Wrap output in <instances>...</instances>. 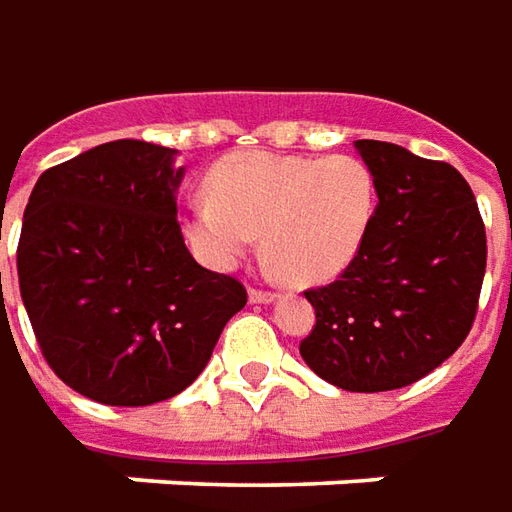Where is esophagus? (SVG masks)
Segmentation results:
<instances>
[{
    "label": "esophagus",
    "instance_id": "1",
    "mask_svg": "<svg viewBox=\"0 0 512 512\" xmlns=\"http://www.w3.org/2000/svg\"><path fill=\"white\" fill-rule=\"evenodd\" d=\"M277 300V294L274 291H263V288H249V302H255V305H269V302Z\"/></svg>",
    "mask_w": 512,
    "mask_h": 512
}]
</instances>
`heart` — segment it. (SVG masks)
I'll return each instance as SVG.
<instances>
[{
	"label": "heart",
	"instance_id": "heart-1",
	"mask_svg": "<svg viewBox=\"0 0 512 512\" xmlns=\"http://www.w3.org/2000/svg\"><path fill=\"white\" fill-rule=\"evenodd\" d=\"M204 190L184 215L198 255L229 269L260 235L271 266L308 285L328 283L356 260L378 201L373 170L353 154L235 151L212 165Z\"/></svg>",
	"mask_w": 512,
	"mask_h": 512
}]
</instances>
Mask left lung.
<instances>
[{
	"mask_svg": "<svg viewBox=\"0 0 512 512\" xmlns=\"http://www.w3.org/2000/svg\"><path fill=\"white\" fill-rule=\"evenodd\" d=\"M378 187L358 257L305 291L316 325L300 353L347 392L401 389L440 367L468 336L485 277V224L468 182L392 142L356 139Z\"/></svg>",
	"mask_w": 512,
	"mask_h": 512,
	"instance_id": "obj_1",
	"label": "left lung"
}]
</instances>
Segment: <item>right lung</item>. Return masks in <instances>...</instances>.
<instances>
[{"label":"right lung","instance_id":"add662e5","mask_svg":"<svg viewBox=\"0 0 512 512\" xmlns=\"http://www.w3.org/2000/svg\"><path fill=\"white\" fill-rule=\"evenodd\" d=\"M176 151L117 139L38 176L16 269L38 347L66 387L106 406L179 395L246 305L198 266L176 221Z\"/></svg>","mask_w":512,"mask_h":512}]
</instances>
